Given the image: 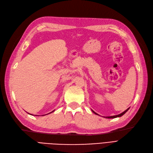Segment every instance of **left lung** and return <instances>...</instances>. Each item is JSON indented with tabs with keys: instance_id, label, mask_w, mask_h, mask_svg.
Returning a JSON list of instances; mask_svg holds the SVG:
<instances>
[{
	"instance_id": "obj_1",
	"label": "left lung",
	"mask_w": 153,
	"mask_h": 153,
	"mask_svg": "<svg viewBox=\"0 0 153 153\" xmlns=\"http://www.w3.org/2000/svg\"><path fill=\"white\" fill-rule=\"evenodd\" d=\"M129 108H128L127 110H126L125 111H124V112H123V113H121V114H119V115H114V116H108V117H106V118H108V119H112V118H116V117H121L122 115H123L125 113H126L127 111L129 110ZM92 112H93L95 114H96V115H98V114H96L95 112H94L93 110H92Z\"/></svg>"
}]
</instances>
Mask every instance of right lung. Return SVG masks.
I'll return each instance as SVG.
<instances>
[{
  "label": "right lung",
  "mask_w": 153,
  "mask_h": 153,
  "mask_svg": "<svg viewBox=\"0 0 153 153\" xmlns=\"http://www.w3.org/2000/svg\"><path fill=\"white\" fill-rule=\"evenodd\" d=\"M53 111H54V110H53ZM53 111H52V112H53ZM50 113H51V112H50ZM49 114H50V113H49Z\"/></svg>",
  "instance_id": "right-lung-1"
}]
</instances>
